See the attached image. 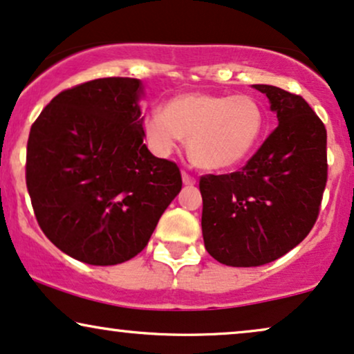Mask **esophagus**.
Masks as SVG:
<instances>
[{
	"label": "esophagus",
	"instance_id": "34e87169",
	"mask_svg": "<svg viewBox=\"0 0 354 354\" xmlns=\"http://www.w3.org/2000/svg\"><path fill=\"white\" fill-rule=\"evenodd\" d=\"M182 182H184L185 185H195V182L197 180H195V177H192L190 174H187L184 170V172H182Z\"/></svg>",
	"mask_w": 354,
	"mask_h": 354
}]
</instances>
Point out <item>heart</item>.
Instances as JSON below:
<instances>
[{"label": "heart", "mask_w": 354, "mask_h": 354, "mask_svg": "<svg viewBox=\"0 0 354 354\" xmlns=\"http://www.w3.org/2000/svg\"><path fill=\"white\" fill-rule=\"evenodd\" d=\"M264 110L251 95L184 93L152 110L144 131L152 151L167 157L189 139L195 165L208 170L233 167L246 159L263 136Z\"/></svg>", "instance_id": "heart-1"}]
</instances>
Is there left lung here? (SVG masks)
Returning a JSON list of instances; mask_svg holds the SVG:
<instances>
[{
	"label": "left lung",
	"mask_w": 354,
	"mask_h": 354,
	"mask_svg": "<svg viewBox=\"0 0 354 354\" xmlns=\"http://www.w3.org/2000/svg\"><path fill=\"white\" fill-rule=\"evenodd\" d=\"M269 98L279 126L241 170L203 176L205 250L233 268L263 266L310 233L326 185V129L300 95L252 85Z\"/></svg>",
	"instance_id": "8db88e82"
}]
</instances>
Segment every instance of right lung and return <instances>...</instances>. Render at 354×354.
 <instances>
[{"mask_svg":"<svg viewBox=\"0 0 354 354\" xmlns=\"http://www.w3.org/2000/svg\"><path fill=\"white\" fill-rule=\"evenodd\" d=\"M138 78L64 90L30 126L26 185L47 238L91 266L129 261L182 189L177 164L144 144Z\"/></svg>","mask_w":354,"mask_h":354,"instance_id":"obj_1","label":"right lung"}]
</instances>
